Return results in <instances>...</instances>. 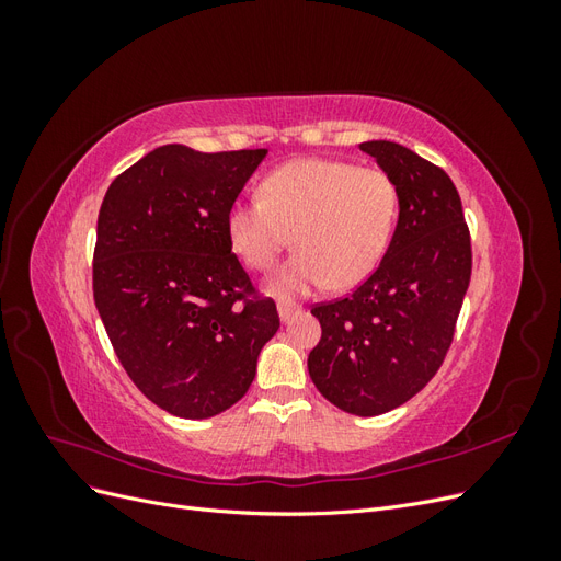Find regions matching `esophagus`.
<instances>
[{
    "label": "esophagus",
    "mask_w": 561,
    "mask_h": 561,
    "mask_svg": "<svg viewBox=\"0 0 561 561\" xmlns=\"http://www.w3.org/2000/svg\"><path fill=\"white\" fill-rule=\"evenodd\" d=\"M297 313H299V309H297V307H290V304H280V307H278L280 322H290Z\"/></svg>",
    "instance_id": "34e87169"
}]
</instances>
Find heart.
I'll use <instances>...</instances> for the list:
<instances>
[{
	"label": "heart",
	"instance_id": "b5f03b06",
	"mask_svg": "<svg viewBox=\"0 0 561 561\" xmlns=\"http://www.w3.org/2000/svg\"><path fill=\"white\" fill-rule=\"evenodd\" d=\"M398 219V190L379 168L304 157L271 171L260 201H236L225 229L231 250L257 271L297 250L264 280V290L295 301L320 287L336 290L367 280L388 250Z\"/></svg>",
	"mask_w": 561,
	"mask_h": 561
}]
</instances>
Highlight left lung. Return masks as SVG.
<instances>
[{"label":"left lung","instance_id":"1","mask_svg":"<svg viewBox=\"0 0 561 561\" xmlns=\"http://www.w3.org/2000/svg\"><path fill=\"white\" fill-rule=\"evenodd\" d=\"M398 190V225L381 264L353 295L313 307L309 353L320 396L355 416L414 398L443 365L470 283V233L443 168L388 140L358 145Z\"/></svg>","mask_w":561,"mask_h":561}]
</instances>
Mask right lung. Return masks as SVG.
<instances>
[{
    "mask_svg": "<svg viewBox=\"0 0 561 561\" xmlns=\"http://www.w3.org/2000/svg\"><path fill=\"white\" fill-rule=\"evenodd\" d=\"M268 154L163 145L118 175L98 215L93 297L133 383L168 414L210 419L239 402L276 304L248 299L225 217Z\"/></svg>",
    "mask_w": 561,
    "mask_h": 561,
    "instance_id": "right-lung-1",
    "label": "right lung"
}]
</instances>
